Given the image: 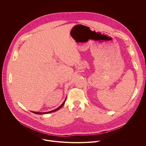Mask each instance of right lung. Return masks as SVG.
Masks as SVG:
<instances>
[{
  "instance_id": "add662e5",
  "label": "right lung",
  "mask_w": 146,
  "mask_h": 146,
  "mask_svg": "<svg viewBox=\"0 0 146 146\" xmlns=\"http://www.w3.org/2000/svg\"><path fill=\"white\" fill-rule=\"evenodd\" d=\"M65 100H66V99L65 100V101L64 102V103L62 104V105L59 107V108H58L57 109H56L55 110H52V111H48V112H45V113H38V112H35V111H32L33 113H35V114H47V113H52V112H54V111H57V110H58L59 109H60L62 106H64V103H65Z\"/></svg>"
}]
</instances>
